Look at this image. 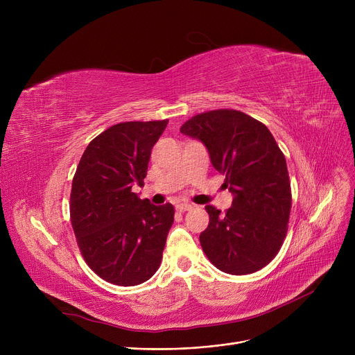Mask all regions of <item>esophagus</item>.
Segmentation results:
<instances>
[{"label": "esophagus", "mask_w": 355, "mask_h": 355, "mask_svg": "<svg viewBox=\"0 0 355 355\" xmlns=\"http://www.w3.org/2000/svg\"><path fill=\"white\" fill-rule=\"evenodd\" d=\"M175 209L178 211H187V210L193 209V204H190V202H178L177 206H175Z\"/></svg>", "instance_id": "obj_1"}]
</instances>
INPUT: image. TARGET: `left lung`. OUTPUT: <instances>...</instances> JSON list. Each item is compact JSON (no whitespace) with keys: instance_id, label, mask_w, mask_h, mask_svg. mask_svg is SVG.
<instances>
[{"instance_id":"8db88e82","label":"left lung","mask_w":355,"mask_h":355,"mask_svg":"<svg viewBox=\"0 0 355 355\" xmlns=\"http://www.w3.org/2000/svg\"><path fill=\"white\" fill-rule=\"evenodd\" d=\"M180 132L206 145L234 196L226 213L206 206L210 221L200 234L204 253L230 275L265 268L282 248L292 207L286 159L270 130L243 112L217 109L193 116Z\"/></svg>"}]
</instances>
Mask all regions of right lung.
<instances>
[{"label": "right lung", "mask_w": 355, "mask_h": 355, "mask_svg": "<svg viewBox=\"0 0 355 355\" xmlns=\"http://www.w3.org/2000/svg\"><path fill=\"white\" fill-rule=\"evenodd\" d=\"M168 119L122 122L93 139L70 193V220L87 266L119 286L146 282L159 268L174 207L132 193L142 187L151 149Z\"/></svg>", "instance_id": "right-lung-1"}]
</instances>
